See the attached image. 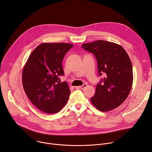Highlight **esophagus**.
Returning <instances> with one entry per match:
<instances>
[{"label":"esophagus","mask_w":152,"mask_h":152,"mask_svg":"<svg viewBox=\"0 0 152 152\" xmlns=\"http://www.w3.org/2000/svg\"><path fill=\"white\" fill-rule=\"evenodd\" d=\"M87 84H84L83 86H77V87H76V88H81V89H83V88H85V87H87Z\"/></svg>","instance_id":"34e87169"}]
</instances>
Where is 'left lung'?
I'll list each match as a JSON object with an SVG mask.
<instances>
[{"mask_svg":"<svg viewBox=\"0 0 152 152\" xmlns=\"http://www.w3.org/2000/svg\"><path fill=\"white\" fill-rule=\"evenodd\" d=\"M81 47L94 54L99 76L104 75L96 85L90 101L102 112H107L122 104L128 97L133 81L131 60L122 46L116 43L97 40Z\"/></svg>","mask_w":152,"mask_h":152,"instance_id":"obj_1","label":"left lung"}]
</instances>
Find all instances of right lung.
<instances>
[{
    "label": "right lung",
    "mask_w": 152,
    "mask_h": 152,
    "mask_svg": "<svg viewBox=\"0 0 152 152\" xmlns=\"http://www.w3.org/2000/svg\"><path fill=\"white\" fill-rule=\"evenodd\" d=\"M73 46L65 43H43L30 55L23 71V86L32 103L47 114L57 113L66 104L70 90L64 76L62 61Z\"/></svg>",
    "instance_id": "1"
}]
</instances>
